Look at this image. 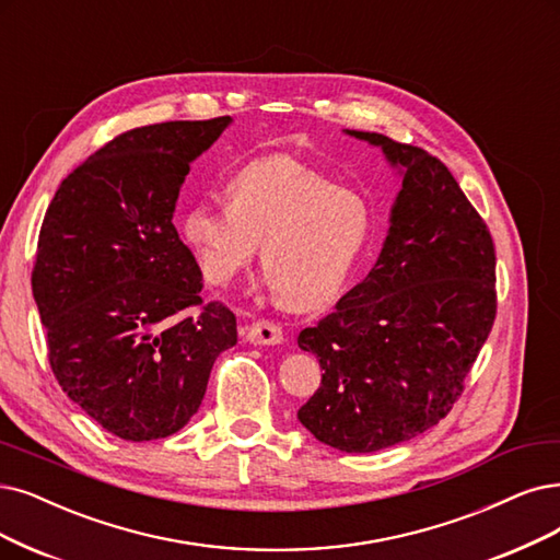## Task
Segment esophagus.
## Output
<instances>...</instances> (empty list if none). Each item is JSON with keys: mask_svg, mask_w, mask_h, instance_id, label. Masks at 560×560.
Segmentation results:
<instances>
[{"mask_svg": "<svg viewBox=\"0 0 560 560\" xmlns=\"http://www.w3.org/2000/svg\"><path fill=\"white\" fill-rule=\"evenodd\" d=\"M246 341L256 346H277L283 341V329L272 320H256L246 327Z\"/></svg>", "mask_w": 560, "mask_h": 560, "instance_id": "esophagus-1", "label": "esophagus"}]
</instances>
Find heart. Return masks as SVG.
<instances>
[{
	"label": "heart",
	"instance_id": "b5f03b06",
	"mask_svg": "<svg viewBox=\"0 0 560 560\" xmlns=\"http://www.w3.org/2000/svg\"><path fill=\"white\" fill-rule=\"evenodd\" d=\"M205 281L228 285L260 244L265 281L295 312L339 300L371 235V210L355 191L291 156L244 163L225 182V205L202 198L182 219Z\"/></svg>",
	"mask_w": 560,
	"mask_h": 560
}]
</instances>
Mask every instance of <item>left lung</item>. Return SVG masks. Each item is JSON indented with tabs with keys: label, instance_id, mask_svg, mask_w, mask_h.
I'll return each instance as SVG.
<instances>
[{
	"label": "left lung",
	"instance_id": "8db88e82",
	"mask_svg": "<svg viewBox=\"0 0 560 560\" xmlns=\"http://www.w3.org/2000/svg\"><path fill=\"white\" fill-rule=\"evenodd\" d=\"M348 133L383 148L404 182L376 265L300 332L323 381L298 418L329 447L376 452L420 436L462 397L495 320V248L441 159Z\"/></svg>",
	"mask_w": 560,
	"mask_h": 560
}]
</instances>
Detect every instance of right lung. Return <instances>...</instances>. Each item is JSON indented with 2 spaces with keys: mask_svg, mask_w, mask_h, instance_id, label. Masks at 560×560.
I'll return each instance as SVG.
<instances>
[{
  "mask_svg": "<svg viewBox=\"0 0 560 560\" xmlns=\"http://www.w3.org/2000/svg\"><path fill=\"white\" fill-rule=\"evenodd\" d=\"M231 117L163 121L103 144L59 184L38 233L32 293L69 399L113 436L156 441L189 422L235 314L202 302L173 225L189 165Z\"/></svg>",
  "mask_w": 560,
  "mask_h": 560,
  "instance_id": "right-lung-1",
  "label": "right lung"
}]
</instances>
